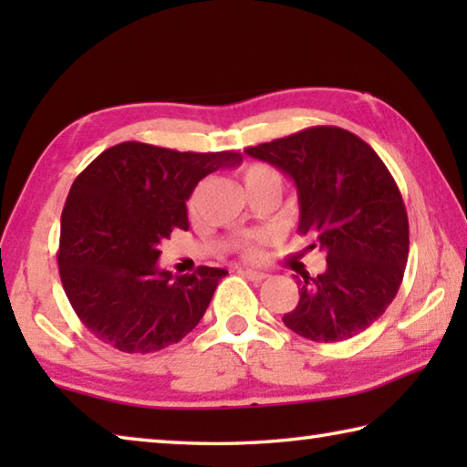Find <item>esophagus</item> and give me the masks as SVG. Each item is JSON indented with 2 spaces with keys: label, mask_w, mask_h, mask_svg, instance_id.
<instances>
[{
  "label": "esophagus",
  "mask_w": 467,
  "mask_h": 467,
  "mask_svg": "<svg viewBox=\"0 0 467 467\" xmlns=\"http://www.w3.org/2000/svg\"><path fill=\"white\" fill-rule=\"evenodd\" d=\"M239 274L243 275V278H247V280H251V282H262V280H265V278H267V274H264V272H257V270H244V267H241Z\"/></svg>",
  "instance_id": "1"
}]
</instances>
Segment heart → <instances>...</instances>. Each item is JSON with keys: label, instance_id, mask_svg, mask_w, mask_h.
Returning <instances> with one entry per match:
<instances>
[{"label": "heart", "instance_id": "obj_1", "mask_svg": "<svg viewBox=\"0 0 467 467\" xmlns=\"http://www.w3.org/2000/svg\"><path fill=\"white\" fill-rule=\"evenodd\" d=\"M241 179H243L244 189H247V193L257 192V189H275V192H280L282 189V175L265 162L247 164V167H244L241 172ZM195 197H197V193H193L192 200H189V205L195 203ZM257 253H259V243L244 244V255L255 257Z\"/></svg>", "mask_w": 467, "mask_h": 467}]
</instances>
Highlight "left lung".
Here are the masks:
<instances>
[{
	"label": "left lung",
	"mask_w": 467,
	"mask_h": 467,
	"mask_svg": "<svg viewBox=\"0 0 467 467\" xmlns=\"http://www.w3.org/2000/svg\"><path fill=\"white\" fill-rule=\"evenodd\" d=\"M295 181L298 233L311 234L326 272L296 278L298 305L284 326L313 342H342L391 305L410 251L406 205L391 172L365 140L334 125L244 150Z\"/></svg>",
	"instance_id": "obj_1"
}]
</instances>
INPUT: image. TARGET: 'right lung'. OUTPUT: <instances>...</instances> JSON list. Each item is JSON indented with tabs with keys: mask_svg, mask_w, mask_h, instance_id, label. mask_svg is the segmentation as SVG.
Here are the masks:
<instances>
[{
	"mask_svg": "<svg viewBox=\"0 0 467 467\" xmlns=\"http://www.w3.org/2000/svg\"><path fill=\"white\" fill-rule=\"evenodd\" d=\"M239 152H177L141 141L105 150L76 177L61 212L57 264L63 290L90 334L128 354L177 344L208 309L228 274L200 265L177 275L158 267V244L187 231L200 181L239 167Z\"/></svg>",
	"mask_w": 467,
	"mask_h": 467,
	"instance_id": "right-lung-1",
	"label": "right lung"
}]
</instances>
